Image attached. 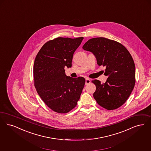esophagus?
I'll return each mask as SVG.
<instances>
[{"label": "esophagus", "mask_w": 151, "mask_h": 151, "mask_svg": "<svg viewBox=\"0 0 151 151\" xmlns=\"http://www.w3.org/2000/svg\"><path fill=\"white\" fill-rule=\"evenodd\" d=\"M91 81L90 78H86L85 79V84H89L91 83Z\"/></svg>", "instance_id": "esophagus-1"}]
</instances>
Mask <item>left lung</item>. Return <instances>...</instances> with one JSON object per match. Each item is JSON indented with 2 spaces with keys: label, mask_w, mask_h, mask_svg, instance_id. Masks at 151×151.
<instances>
[{
  "label": "left lung",
  "mask_w": 151,
  "mask_h": 151,
  "mask_svg": "<svg viewBox=\"0 0 151 151\" xmlns=\"http://www.w3.org/2000/svg\"><path fill=\"white\" fill-rule=\"evenodd\" d=\"M83 48L94 54L99 66L106 67V82L91 81L96 86L93 97L97 103L108 110L119 108L127 101L135 83V67L131 54L120 42L102 37L89 39Z\"/></svg>",
  "instance_id": "1"
}]
</instances>
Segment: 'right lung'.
<instances>
[{"label": "right lung", "instance_id": "right-lung-1", "mask_svg": "<svg viewBox=\"0 0 151 151\" xmlns=\"http://www.w3.org/2000/svg\"><path fill=\"white\" fill-rule=\"evenodd\" d=\"M83 39L55 38L45 42L36 55L34 86L42 101L55 112L66 114L74 109L84 88V78L67 76L65 70L72 66L73 53Z\"/></svg>", "mask_w": 151, "mask_h": 151}]
</instances>
